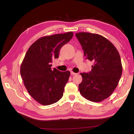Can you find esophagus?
Instances as JSON below:
<instances>
[{
    "label": "esophagus",
    "mask_w": 134,
    "mask_h": 134,
    "mask_svg": "<svg viewBox=\"0 0 134 134\" xmlns=\"http://www.w3.org/2000/svg\"><path fill=\"white\" fill-rule=\"evenodd\" d=\"M70 74H71L72 75H76L77 74L76 73H75V72H72V71L70 72Z\"/></svg>",
    "instance_id": "obj_1"
}]
</instances>
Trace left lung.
Here are the masks:
<instances>
[{"mask_svg": "<svg viewBox=\"0 0 134 134\" xmlns=\"http://www.w3.org/2000/svg\"><path fill=\"white\" fill-rule=\"evenodd\" d=\"M76 36L86 59L94 62L90 73H81L80 93L93 102H101L113 93L122 74L118 50L108 40L98 34L81 32Z\"/></svg>", "mask_w": 134, "mask_h": 134, "instance_id": "8db88e82", "label": "left lung"}]
</instances>
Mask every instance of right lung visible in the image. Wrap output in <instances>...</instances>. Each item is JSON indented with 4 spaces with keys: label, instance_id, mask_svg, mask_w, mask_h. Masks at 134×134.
<instances>
[{
    "label": "right lung",
    "instance_id": "1",
    "mask_svg": "<svg viewBox=\"0 0 134 134\" xmlns=\"http://www.w3.org/2000/svg\"><path fill=\"white\" fill-rule=\"evenodd\" d=\"M73 35L70 31L40 38L24 56L20 69L21 77L27 92L40 104L50 105L62 98L70 73L53 70L51 63L58 58L61 48Z\"/></svg>",
    "mask_w": 134,
    "mask_h": 134
}]
</instances>
